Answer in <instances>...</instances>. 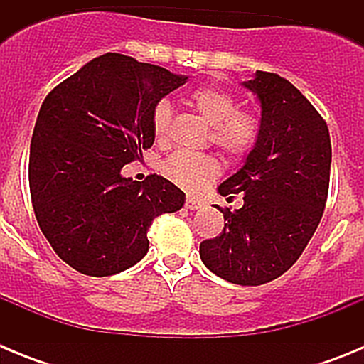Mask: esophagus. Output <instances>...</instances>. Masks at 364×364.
Returning a JSON list of instances; mask_svg holds the SVG:
<instances>
[{"instance_id":"34e87169","label":"esophagus","mask_w":364,"mask_h":364,"mask_svg":"<svg viewBox=\"0 0 364 364\" xmlns=\"http://www.w3.org/2000/svg\"><path fill=\"white\" fill-rule=\"evenodd\" d=\"M202 205L204 204H202V200H198V198H193V197L186 198V208H188V210H191V211L200 210Z\"/></svg>"}]
</instances>
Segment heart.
I'll list each match as a JSON object with an SVG mask.
<instances>
[{"mask_svg":"<svg viewBox=\"0 0 364 364\" xmlns=\"http://www.w3.org/2000/svg\"><path fill=\"white\" fill-rule=\"evenodd\" d=\"M188 102L211 125V142L231 159H240L253 149L259 136L255 114L239 111L237 98L217 85L198 87ZM171 125V105L162 100L154 105L151 127L156 140H164ZM162 171L167 178L188 191H198L220 173V164L211 154L176 151L164 160Z\"/></svg>","mask_w":364,"mask_h":364,"instance_id":"obj_1","label":"heart"}]
</instances>
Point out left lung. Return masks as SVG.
Masks as SVG:
<instances>
[{
	"mask_svg": "<svg viewBox=\"0 0 364 364\" xmlns=\"http://www.w3.org/2000/svg\"><path fill=\"white\" fill-rule=\"evenodd\" d=\"M242 85L260 102L259 136L218 193L230 198L244 193V205L218 208L226 224L200 244V259L233 284L259 286L288 272L319 226L332 144L326 122L286 78L257 70Z\"/></svg>",
	"mask_w": 364,
	"mask_h": 364,
	"instance_id": "1",
	"label": "left lung"
}]
</instances>
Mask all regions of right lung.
I'll list each match as a JSON object with an SVG mask.
<instances>
[{
	"label": "right lung",
	"instance_id": "1",
	"mask_svg": "<svg viewBox=\"0 0 364 364\" xmlns=\"http://www.w3.org/2000/svg\"><path fill=\"white\" fill-rule=\"evenodd\" d=\"M188 76L107 53L47 95L28 156V186L40 230L54 252L83 275L107 277L149 250L147 230L184 205L164 176H122L153 146L154 105Z\"/></svg>",
	"mask_w": 364,
	"mask_h": 364
}]
</instances>
